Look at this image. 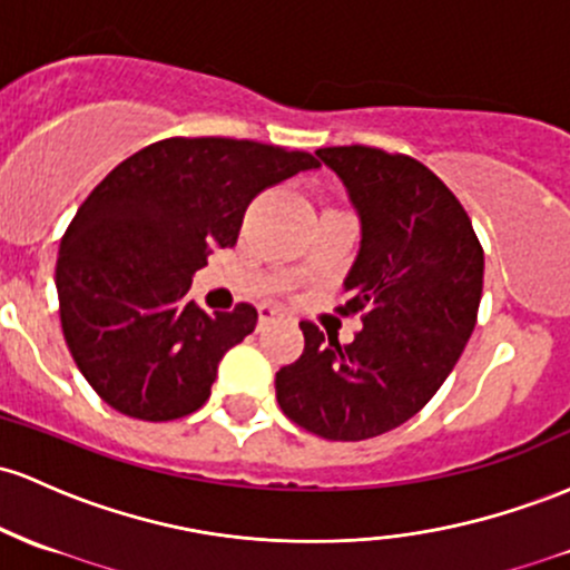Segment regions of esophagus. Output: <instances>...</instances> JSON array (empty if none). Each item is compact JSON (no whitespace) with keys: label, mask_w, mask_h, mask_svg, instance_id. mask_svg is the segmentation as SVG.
Masks as SVG:
<instances>
[{"label":"esophagus","mask_w":570,"mask_h":570,"mask_svg":"<svg viewBox=\"0 0 570 570\" xmlns=\"http://www.w3.org/2000/svg\"><path fill=\"white\" fill-rule=\"evenodd\" d=\"M278 318H284L278 308H271V305H262L259 308V327H265V324L271 322H278Z\"/></svg>","instance_id":"obj_1"}]
</instances>
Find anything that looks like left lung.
<instances>
[{
    "instance_id": "obj_1",
    "label": "left lung",
    "mask_w": 570,
    "mask_h": 570,
    "mask_svg": "<svg viewBox=\"0 0 570 570\" xmlns=\"http://www.w3.org/2000/svg\"><path fill=\"white\" fill-rule=\"evenodd\" d=\"M362 224L337 314L348 346L299 322L305 348L275 373L281 411L327 441H365L428 405L476 327L484 252L460 199L422 161L371 146L318 148Z\"/></svg>"
}]
</instances>
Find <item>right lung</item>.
Here are the masks:
<instances>
[{"instance_id":"add662e5","label":"right lung","mask_w":570,"mask_h":570,"mask_svg":"<svg viewBox=\"0 0 570 570\" xmlns=\"http://www.w3.org/2000/svg\"><path fill=\"white\" fill-rule=\"evenodd\" d=\"M318 167L316 156L233 137H167L105 175L67 227L56 292L70 354L105 403L142 422L194 414L222 356L256 327L237 303L205 314L191 275L237 243L267 186Z\"/></svg>"}]
</instances>
